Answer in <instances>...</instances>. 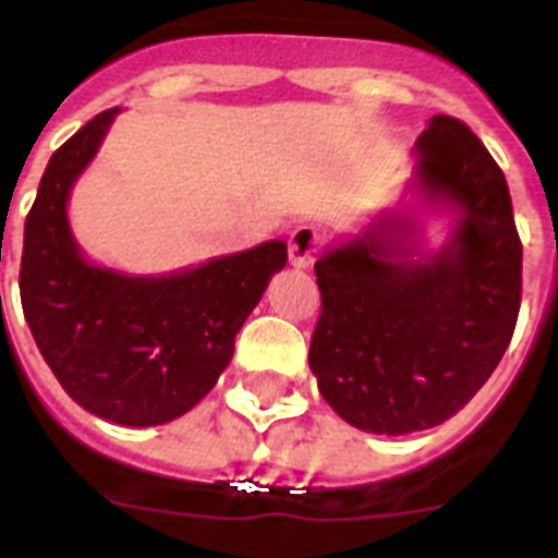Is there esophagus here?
<instances>
[{"instance_id": "esophagus-1", "label": "esophagus", "mask_w": 558, "mask_h": 558, "mask_svg": "<svg viewBox=\"0 0 558 558\" xmlns=\"http://www.w3.org/2000/svg\"><path fill=\"white\" fill-rule=\"evenodd\" d=\"M322 245V231L313 226H298L289 236V263L298 269H306L315 260V252Z\"/></svg>"}]
</instances>
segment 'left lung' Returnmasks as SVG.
Wrapping results in <instances>:
<instances>
[{"instance_id": "8db88e82", "label": "left lung", "mask_w": 558, "mask_h": 558, "mask_svg": "<svg viewBox=\"0 0 558 558\" xmlns=\"http://www.w3.org/2000/svg\"><path fill=\"white\" fill-rule=\"evenodd\" d=\"M416 182L458 208L440 252L414 260V222L388 217L315 263L322 315L310 367L332 411L373 434L434 428L475 397L510 348L521 240L510 187L463 121L434 116Z\"/></svg>"}]
</instances>
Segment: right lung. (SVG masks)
I'll return each mask as SVG.
<instances>
[{
  "mask_svg": "<svg viewBox=\"0 0 558 558\" xmlns=\"http://www.w3.org/2000/svg\"><path fill=\"white\" fill-rule=\"evenodd\" d=\"M116 112L92 118L48 161L25 219L20 295L65 393L100 420L144 428L177 420L217 385L234 336L287 266V243L271 240L168 278H130L83 260L65 202Z\"/></svg>",
  "mask_w": 558,
  "mask_h": 558,
  "instance_id": "obj_1",
  "label": "right lung"
}]
</instances>
